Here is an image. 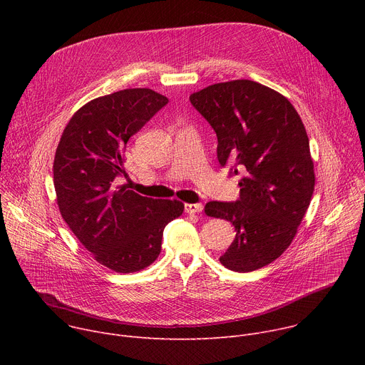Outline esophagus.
Returning <instances> with one entry per match:
<instances>
[{
  "mask_svg": "<svg viewBox=\"0 0 365 365\" xmlns=\"http://www.w3.org/2000/svg\"><path fill=\"white\" fill-rule=\"evenodd\" d=\"M185 211H186V214H190V215L199 214L203 211V205L202 203H186Z\"/></svg>",
  "mask_w": 365,
  "mask_h": 365,
  "instance_id": "obj_1",
  "label": "esophagus"
}]
</instances>
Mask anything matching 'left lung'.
<instances>
[{"label": "left lung", "mask_w": 365, "mask_h": 365, "mask_svg": "<svg viewBox=\"0 0 365 365\" xmlns=\"http://www.w3.org/2000/svg\"><path fill=\"white\" fill-rule=\"evenodd\" d=\"M189 99L217 133L221 166L244 172L237 202L205 206L237 231L220 262L238 273L262 269L292 244L314 195L306 128L286 96L254 81L214 83Z\"/></svg>", "instance_id": "1"}]
</instances>
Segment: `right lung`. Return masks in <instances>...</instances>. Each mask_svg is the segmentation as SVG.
I'll return each instance as SVG.
<instances>
[{"mask_svg": "<svg viewBox=\"0 0 365 365\" xmlns=\"http://www.w3.org/2000/svg\"><path fill=\"white\" fill-rule=\"evenodd\" d=\"M169 99L148 88L99 96L69 120L56 148L53 183L62 218L102 266L134 273L159 257L165 227L183 214L176 199L145 197L117 178L131 135Z\"/></svg>", "mask_w": 365, "mask_h": 365, "instance_id": "1", "label": "right lung"}]
</instances>
